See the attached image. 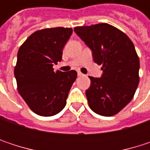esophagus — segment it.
<instances>
[{
  "label": "esophagus",
  "instance_id": "esophagus-1",
  "mask_svg": "<svg viewBox=\"0 0 150 150\" xmlns=\"http://www.w3.org/2000/svg\"><path fill=\"white\" fill-rule=\"evenodd\" d=\"M77 75H78V76H82V75H84L82 73H81V72H80V71H78V72H77Z\"/></svg>",
  "mask_w": 150,
  "mask_h": 150
}]
</instances>
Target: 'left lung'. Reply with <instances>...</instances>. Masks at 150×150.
<instances>
[{"label":"left lung","mask_w":150,"mask_h":150,"mask_svg":"<svg viewBox=\"0 0 150 150\" xmlns=\"http://www.w3.org/2000/svg\"><path fill=\"white\" fill-rule=\"evenodd\" d=\"M74 30L91 49L94 62L103 65L101 78L89 76L91 84L86 90L89 108L100 115H115L133 99L139 84L135 46L126 34L108 23Z\"/></svg>","instance_id":"1"}]
</instances>
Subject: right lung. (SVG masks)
<instances>
[{
	"instance_id": "1",
	"label": "right lung",
	"mask_w": 150,
	"mask_h": 150,
	"mask_svg": "<svg viewBox=\"0 0 150 150\" xmlns=\"http://www.w3.org/2000/svg\"><path fill=\"white\" fill-rule=\"evenodd\" d=\"M71 28H51L33 33L20 47L15 67L17 89L35 114L52 116L61 112L77 77L75 70L54 71L71 36Z\"/></svg>"
}]
</instances>
